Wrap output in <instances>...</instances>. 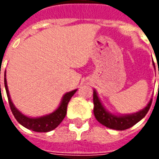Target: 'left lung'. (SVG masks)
Returning a JSON list of instances; mask_svg holds the SVG:
<instances>
[{"instance_id": "obj_1", "label": "left lung", "mask_w": 159, "mask_h": 159, "mask_svg": "<svg viewBox=\"0 0 159 159\" xmlns=\"http://www.w3.org/2000/svg\"><path fill=\"white\" fill-rule=\"evenodd\" d=\"M159 74V70H158ZM159 91V89H158ZM93 114L97 121L104 126L109 129L116 130H125L129 129L139 121L142 119L150 109L152 100L147 104V106L143 110L138 111L136 113L125 115V116H116L109 113L100 102L99 97L95 91H93Z\"/></svg>"}]
</instances>
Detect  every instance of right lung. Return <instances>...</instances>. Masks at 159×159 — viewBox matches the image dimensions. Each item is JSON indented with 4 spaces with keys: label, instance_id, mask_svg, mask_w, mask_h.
<instances>
[{
    "label": "right lung",
    "instance_id": "obj_1",
    "mask_svg": "<svg viewBox=\"0 0 159 159\" xmlns=\"http://www.w3.org/2000/svg\"><path fill=\"white\" fill-rule=\"evenodd\" d=\"M4 76H5L4 77V84H5L6 92H7V99H8L9 106H10V108H11L13 116L21 125L25 127L26 129H31L35 132H48V131L54 129L55 128L59 126L60 123L63 121V119L66 117L67 106H68L70 98L73 96V94L76 93V90H77L75 89L70 91L69 93H66L63 97L62 101L59 105V107H58V109L54 111L52 113L44 116V117L32 118V117H28L25 116L19 110H17L16 107L13 106L11 98H10V95H9L8 89H7V85L6 71Z\"/></svg>",
    "mask_w": 159,
    "mask_h": 159
}]
</instances>
